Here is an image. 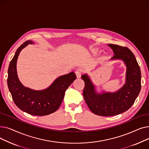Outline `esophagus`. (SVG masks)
Wrapping results in <instances>:
<instances>
[{"label": "esophagus", "instance_id": "esophagus-1", "mask_svg": "<svg viewBox=\"0 0 149 149\" xmlns=\"http://www.w3.org/2000/svg\"><path fill=\"white\" fill-rule=\"evenodd\" d=\"M75 74H76V76H77V78H80L81 77V74H82V71L81 69H77L76 70V71L75 72Z\"/></svg>", "mask_w": 149, "mask_h": 149}]
</instances>
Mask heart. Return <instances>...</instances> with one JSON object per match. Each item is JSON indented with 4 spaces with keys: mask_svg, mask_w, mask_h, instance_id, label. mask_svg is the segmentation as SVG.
Here are the masks:
<instances>
[{
    "mask_svg": "<svg viewBox=\"0 0 149 149\" xmlns=\"http://www.w3.org/2000/svg\"><path fill=\"white\" fill-rule=\"evenodd\" d=\"M92 51H93V52H94V53H96V52H97V49H93V50H92Z\"/></svg>",
    "mask_w": 149,
    "mask_h": 149,
    "instance_id": "heart-1",
    "label": "heart"
}]
</instances>
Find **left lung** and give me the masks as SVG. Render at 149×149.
Returning a JSON list of instances; mask_svg holds the SVG:
<instances>
[{"mask_svg":"<svg viewBox=\"0 0 149 149\" xmlns=\"http://www.w3.org/2000/svg\"><path fill=\"white\" fill-rule=\"evenodd\" d=\"M108 46L115 54L111 59L123 60L127 66L126 82L123 87L116 92L98 94L88 75L81 76L84 81L83 97L86 103L93 113L103 116L118 115L127 111L134 104L141 88V74L134 54L127 47L113 44Z\"/></svg>","mask_w":149,"mask_h":149,"instance_id":"obj_1","label":"left lung"}]
</instances>
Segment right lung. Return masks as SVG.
Segmentation results:
<instances>
[{
	"label": "right lung",
	"instance_id": "add662e5",
	"mask_svg": "<svg viewBox=\"0 0 149 149\" xmlns=\"http://www.w3.org/2000/svg\"><path fill=\"white\" fill-rule=\"evenodd\" d=\"M33 42L28 40L17 49L8 70L7 83L15 104L20 109L30 115L44 116L56 112L60 107L68 88L75 79L74 72L60 76L43 91H34L23 86L19 81L16 63L21 50Z\"/></svg>",
	"mask_w": 149,
	"mask_h": 149
}]
</instances>
